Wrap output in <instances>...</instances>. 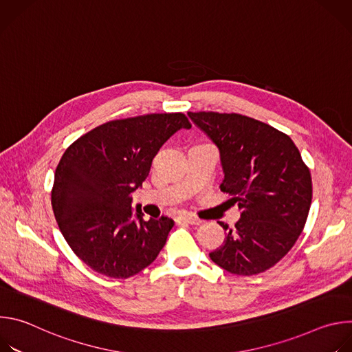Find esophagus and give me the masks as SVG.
<instances>
[{
	"label": "esophagus",
	"mask_w": 352,
	"mask_h": 352,
	"mask_svg": "<svg viewBox=\"0 0 352 352\" xmlns=\"http://www.w3.org/2000/svg\"><path fill=\"white\" fill-rule=\"evenodd\" d=\"M177 220H178V221H181V223L192 224V226H199V224H202V220L197 219V217H195V216H179Z\"/></svg>",
	"instance_id": "34e87169"
}]
</instances>
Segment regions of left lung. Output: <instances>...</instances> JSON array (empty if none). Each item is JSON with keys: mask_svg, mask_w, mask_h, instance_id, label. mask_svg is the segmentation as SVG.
I'll return each mask as SVG.
<instances>
[{"mask_svg": "<svg viewBox=\"0 0 352 352\" xmlns=\"http://www.w3.org/2000/svg\"><path fill=\"white\" fill-rule=\"evenodd\" d=\"M217 144L224 171L221 192L238 204L241 219L228 228L210 259L236 276L273 267L302 232L311 202L312 177L295 143L284 132L241 114L188 113Z\"/></svg>", "mask_w": 352, "mask_h": 352, "instance_id": "8db88e82", "label": "left lung"}]
</instances>
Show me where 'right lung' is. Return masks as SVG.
Returning <instances> with one entry per match:
<instances>
[{
	"label": "right lung",
	"instance_id": "1",
	"mask_svg": "<svg viewBox=\"0 0 352 352\" xmlns=\"http://www.w3.org/2000/svg\"><path fill=\"white\" fill-rule=\"evenodd\" d=\"M192 125L182 113L146 114L98 125L63 155L52 189L53 212L74 254L91 270L128 278L152 263L174 220H143L132 193L164 142Z\"/></svg>",
	"mask_w": 352,
	"mask_h": 352
}]
</instances>
